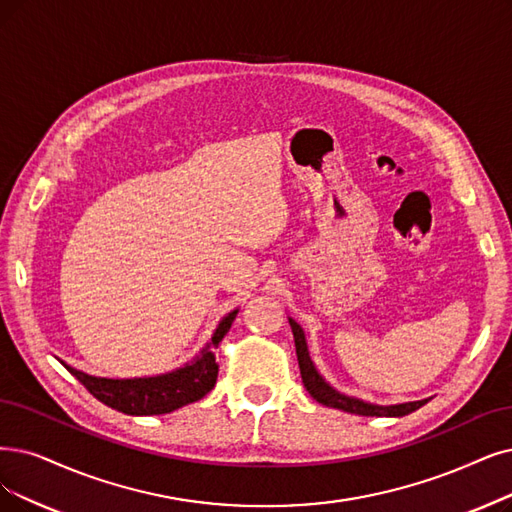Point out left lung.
<instances>
[{"label":"left lung","instance_id":"1","mask_svg":"<svg viewBox=\"0 0 512 512\" xmlns=\"http://www.w3.org/2000/svg\"><path fill=\"white\" fill-rule=\"evenodd\" d=\"M292 334H294V344H296V355H298V365H300V376H302V384L309 395L325 405V407H334V410L346 412V414H357V416H386V418H401L416 412L418 407H422L428 399L422 401H410V403H397V405H378V403H370L363 401L357 397H349L340 391H336L334 386L327 384L323 380V376L317 372V367L309 355V344H306V336L302 327L288 317Z\"/></svg>","mask_w":512,"mask_h":512}]
</instances>
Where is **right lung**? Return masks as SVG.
<instances>
[{
  "label": "right lung",
  "instance_id": "right-lung-1",
  "mask_svg": "<svg viewBox=\"0 0 512 512\" xmlns=\"http://www.w3.org/2000/svg\"><path fill=\"white\" fill-rule=\"evenodd\" d=\"M239 309L231 311L220 319L210 342L187 363L166 374L142 376V378H100L79 372L75 367L63 363L69 374H73L88 391L113 410L128 416H159L170 414L178 407H185L193 401L206 397L218 376V363L212 353L218 342L231 330Z\"/></svg>",
  "mask_w": 512,
  "mask_h": 512
}]
</instances>
